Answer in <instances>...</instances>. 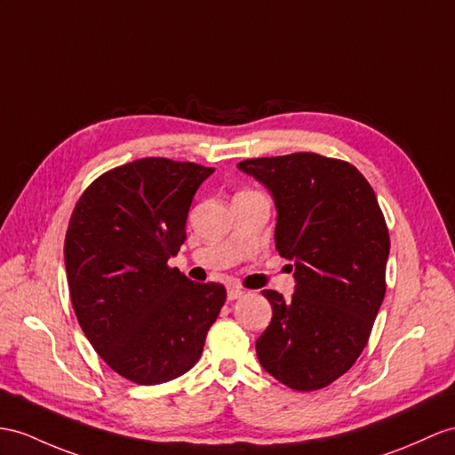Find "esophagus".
I'll return each mask as SVG.
<instances>
[{"label":"esophagus","mask_w":455,"mask_h":455,"mask_svg":"<svg viewBox=\"0 0 455 455\" xmlns=\"http://www.w3.org/2000/svg\"><path fill=\"white\" fill-rule=\"evenodd\" d=\"M243 290H239V287H228V299L229 301H235V299H239V297H243Z\"/></svg>","instance_id":"1"}]
</instances>
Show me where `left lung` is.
I'll return each instance as SVG.
<instances>
[{
    "mask_svg": "<svg viewBox=\"0 0 455 455\" xmlns=\"http://www.w3.org/2000/svg\"><path fill=\"white\" fill-rule=\"evenodd\" d=\"M237 168L270 191L275 249L295 264L290 301L262 291L272 320L257 339V357L293 390H320L353 367L379 315L390 254L384 214L347 162L295 152Z\"/></svg>",
    "mask_w": 455,
    "mask_h": 455,
    "instance_id": "left-lung-1",
    "label": "left lung"
}]
</instances>
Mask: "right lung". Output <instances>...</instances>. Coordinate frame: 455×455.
Here are the masks:
<instances>
[{
	"mask_svg": "<svg viewBox=\"0 0 455 455\" xmlns=\"http://www.w3.org/2000/svg\"><path fill=\"white\" fill-rule=\"evenodd\" d=\"M212 173L193 162L135 160L100 175L71 214L65 270L76 320L108 367L135 384L193 369L226 303L221 283H196L168 266Z\"/></svg>",
	"mask_w": 455,
	"mask_h": 455,
	"instance_id": "obj_1",
	"label": "right lung"
}]
</instances>
